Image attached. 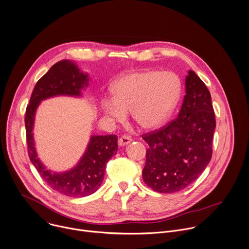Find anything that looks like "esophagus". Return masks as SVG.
I'll use <instances>...</instances> for the list:
<instances>
[{
    "instance_id": "34e87169",
    "label": "esophagus",
    "mask_w": 249,
    "mask_h": 249,
    "mask_svg": "<svg viewBox=\"0 0 249 249\" xmlns=\"http://www.w3.org/2000/svg\"><path fill=\"white\" fill-rule=\"evenodd\" d=\"M131 142H132V138H131L130 136L124 135V136H122V137L119 139V141H118V144H119V145H121V146H123V145H126V144L130 143Z\"/></svg>"
}]
</instances>
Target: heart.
<instances>
[{
    "instance_id": "b5f03b06",
    "label": "heart",
    "mask_w": 249,
    "mask_h": 249,
    "mask_svg": "<svg viewBox=\"0 0 249 249\" xmlns=\"http://www.w3.org/2000/svg\"><path fill=\"white\" fill-rule=\"evenodd\" d=\"M111 93L113 99L106 98L102 102L109 119L121 122L130 111L139 127L149 130L161 126L171 115L180 98L181 84L170 72L139 71L115 81Z\"/></svg>"
}]
</instances>
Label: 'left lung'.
<instances>
[{
    "instance_id": "left-lung-1",
    "label": "left lung",
    "mask_w": 249,
    "mask_h": 249,
    "mask_svg": "<svg viewBox=\"0 0 249 249\" xmlns=\"http://www.w3.org/2000/svg\"><path fill=\"white\" fill-rule=\"evenodd\" d=\"M215 127L210 93L190 70L178 117L142 136L149 146L142 170L144 183L161 194L176 193L194 183L211 160Z\"/></svg>"
}]
</instances>
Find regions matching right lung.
Masks as SVG:
<instances>
[{"instance_id":"right-lung-1","label":"right lung","mask_w":249,"mask_h":249,"mask_svg":"<svg viewBox=\"0 0 249 249\" xmlns=\"http://www.w3.org/2000/svg\"><path fill=\"white\" fill-rule=\"evenodd\" d=\"M87 73L80 71L70 60L53 64L37 82L25 112L28 155L43 180L54 191L70 197L87 196L101 187L108 160L117 152V136H92L87 149L74 168L63 173L47 170L37 157L33 139L35 112L43 100L54 96L80 97L88 86Z\"/></svg>"}]
</instances>
